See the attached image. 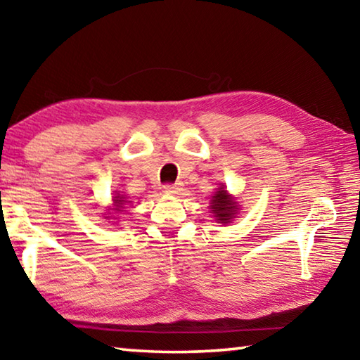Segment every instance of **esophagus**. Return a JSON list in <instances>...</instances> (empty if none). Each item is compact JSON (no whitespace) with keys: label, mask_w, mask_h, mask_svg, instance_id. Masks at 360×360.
I'll return each instance as SVG.
<instances>
[{"label":"esophagus","mask_w":360,"mask_h":360,"mask_svg":"<svg viewBox=\"0 0 360 360\" xmlns=\"http://www.w3.org/2000/svg\"><path fill=\"white\" fill-rule=\"evenodd\" d=\"M163 191H165V193L173 195V193H178L179 192V187L176 186V184H167L165 187H163Z\"/></svg>","instance_id":"34e87169"}]
</instances>
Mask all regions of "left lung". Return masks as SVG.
I'll return each instance as SVG.
<instances>
[{
  "mask_svg": "<svg viewBox=\"0 0 360 360\" xmlns=\"http://www.w3.org/2000/svg\"><path fill=\"white\" fill-rule=\"evenodd\" d=\"M211 210L214 211L217 221L229 224L230 219L233 217L235 211L238 208H236V203L233 202V200L229 197L227 191H225L224 187H221L211 200Z\"/></svg>",
  "mask_w": 360,
  "mask_h": 360,
  "instance_id": "8db88e82",
  "label": "left lung"
}]
</instances>
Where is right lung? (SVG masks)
I'll list each match as a JSON object with an SVG mask.
<instances>
[{
  "mask_svg": "<svg viewBox=\"0 0 360 360\" xmlns=\"http://www.w3.org/2000/svg\"><path fill=\"white\" fill-rule=\"evenodd\" d=\"M114 202H115V205H117V206H122V205L125 203V200H122V197H115Z\"/></svg>",
  "mask_w": 360,
  "mask_h": 360,
  "instance_id": "add662e5",
  "label": "right lung"
}]
</instances>
